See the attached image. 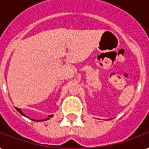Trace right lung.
<instances>
[{"instance_id":"obj_1","label":"right lung","mask_w":149,"mask_h":149,"mask_svg":"<svg viewBox=\"0 0 149 149\" xmlns=\"http://www.w3.org/2000/svg\"><path fill=\"white\" fill-rule=\"evenodd\" d=\"M16 109H17V110H18V111L20 113H21L22 115L25 116V114H24V113H22V112L21 111V109H18V108H16ZM49 118H52V117H53V115H49ZM49 118H46V119H45V120H43V121H46V120L49 119ZM32 120H33V121H36H36H38V120H35V119H32Z\"/></svg>"}]
</instances>
